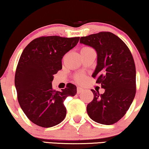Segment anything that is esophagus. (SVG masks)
Returning a JSON list of instances; mask_svg holds the SVG:
<instances>
[{"label": "esophagus", "mask_w": 149, "mask_h": 149, "mask_svg": "<svg viewBox=\"0 0 149 149\" xmlns=\"http://www.w3.org/2000/svg\"><path fill=\"white\" fill-rule=\"evenodd\" d=\"M82 91H83V89L82 88V87H77V93H80L82 92Z\"/></svg>", "instance_id": "obj_1"}]
</instances>
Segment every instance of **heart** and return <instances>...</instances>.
Segmentation results:
<instances>
[{
	"instance_id": "heart-1",
	"label": "heart",
	"mask_w": 149,
	"mask_h": 149,
	"mask_svg": "<svg viewBox=\"0 0 149 149\" xmlns=\"http://www.w3.org/2000/svg\"><path fill=\"white\" fill-rule=\"evenodd\" d=\"M90 47H83L81 49V50H83V49H90ZM85 79V77L83 76V74H77L76 75V77H75V80H76L77 82L79 83H81L83 82V81H84Z\"/></svg>"
}]
</instances>
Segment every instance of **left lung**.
Segmentation results:
<instances>
[{"label":"left lung","instance_id":"1","mask_svg":"<svg viewBox=\"0 0 149 149\" xmlns=\"http://www.w3.org/2000/svg\"><path fill=\"white\" fill-rule=\"evenodd\" d=\"M80 42L96 51L97 66L92 77L105 89L102 94L91 89L93 99L87 106V114L98 123H117L136 95V66L132 53L121 38L110 32L82 36Z\"/></svg>","mask_w":149,"mask_h":149}]
</instances>
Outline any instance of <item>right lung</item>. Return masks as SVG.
<instances>
[{"label":"right lung","instance_id":"obj_1","mask_svg":"<svg viewBox=\"0 0 149 149\" xmlns=\"http://www.w3.org/2000/svg\"><path fill=\"white\" fill-rule=\"evenodd\" d=\"M80 37L40 36L24 49L18 62L15 85L20 107L32 123L42 127L60 123L66 115L64 101L74 96L77 87L53 89L54 74L62 68L63 56L77 45Z\"/></svg>","mask_w":149,"mask_h":149}]
</instances>
